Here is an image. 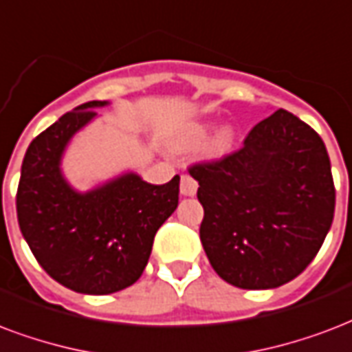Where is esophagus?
<instances>
[{"label": "esophagus", "mask_w": 352, "mask_h": 352, "mask_svg": "<svg viewBox=\"0 0 352 352\" xmlns=\"http://www.w3.org/2000/svg\"><path fill=\"white\" fill-rule=\"evenodd\" d=\"M197 189H198L197 179L191 178L189 174H182V178H179V191H182V195L192 197V195H197Z\"/></svg>", "instance_id": "34e87169"}]
</instances>
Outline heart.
Segmentation results:
<instances>
[{
  "mask_svg": "<svg viewBox=\"0 0 352 352\" xmlns=\"http://www.w3.org/2000/svg\"><path fill=\"white\" fill-rule=\"evenodd\" d=\"M210 131V126L208 124H192L184 131V135L179 139L178 146L179 148H195L198 144H202V141L208 135ZM234 139H236V133L230 126H223L221 129H217L215 135L211 137L208 144H206V154L210 157H223L224 154H228L232 146H234Z\"/></svg>",
  "mask_w": 352,
  "mask_h": 352,
  "instance_id": "obj_1",
  "label": "heart"
}]
</instances>
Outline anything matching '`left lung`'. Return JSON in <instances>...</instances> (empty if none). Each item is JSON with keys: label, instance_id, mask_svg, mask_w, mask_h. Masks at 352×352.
Instances as JSON below:
<instances>
[{"label": "left lung", "instance_id": "8db88e82", "mask_svg": "<svg viewBox=\"0 0 352 352\" xmlns=\"http://www.w3.org/2000/svg\"><path fill=\"white\" fill-rule=\"evenodd\" d=\"M204 208L200 241L215 273L271 289L305 271L334 219L336 189L316 129L286 109L256 124L237 152L189 166Z\"/></svg>", "mask_w": 352, "mask_h": 352}]
</instances>
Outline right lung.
Wrapping results in <instances>:
<instances>
[{"mask_svg": "<svg viewBox=\"0 0 352 352\" xmlns=\"http://www.w3.org/2000/svg\"><path fill=\"white\" fill-rule=\"evenodd\" d=\"M104 105H78L36 135L16 192L18 224L36 261L59 284L87 295H109L141 278L155 232L174 213L179 192V176L152 186L129 173L89 192L66 184V144Z\"/></svg>", "mask_w": 352, "mask_h": 352, "instance_id": "add662e5", "label": "right lung"}]
</instances>
